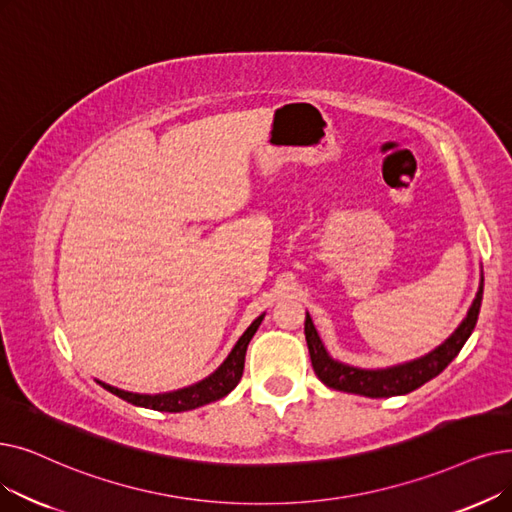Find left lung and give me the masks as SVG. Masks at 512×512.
<instances>
[{"mask_svg": "<svg viewBox=\"0 0 512 512\" xmlns=\"http://www.w3.org/2000/svg\"><path fill=\"white\" fill-rule=\"evenodd\" d=\"M481 299H483V278L479 282V291L469 307V314L460 322V326L452 332V335L443 341L439 347L429 351L427 355H422L418 360L404 362L397 366L389 368H355L349 364H343L339 360H332L318 330L311 322L309 314L305 316V341L309 349V358L311 366H314V372L318 379L337 391L345 393H358L364 397H393V395H406L418 387L425 385L427 381L435 379L439 372L448 368V364L460 353L462 345L466 339L471 337V332L475 330L477 318H479V309H481Z\"/></svg>", "mask_w": 512, "mask_h": 512, "instance_id": "obj_1", "label": "left lung"}]
</instances>
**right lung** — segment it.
<instances>
[{
	"mask_svg": "<svg viewBox=\"0 0 512 512\" xmlns=\"http://www.w3.org/2000/svg\"><path fill=\"white\" fill-rule=\"evenodd\" d=\"M263 316L265 314H261L257 320H253V324L247 330H244V335L238 339V343L234 345V349L230 351V355L224 360V364H221L213 374H209L207 379L198 381L190 387L169 391V393L146 395V393L123 391V389L110 387V385L100 383V381L98 383L106 391L115 393L117 397L125 399V402H129L133 406L159 410V412H186V410H194V408H201L205 404L217 402V399L226 397L240 383V376H242V370H244V355H247V347H249L253 335L257 332Z\"/></svg>",
	"mask_w": 512,
	"mask_h": 512,
	"instance_id": "obj_1",
	"label": "right lung"
}]
</instances>
